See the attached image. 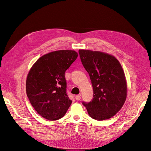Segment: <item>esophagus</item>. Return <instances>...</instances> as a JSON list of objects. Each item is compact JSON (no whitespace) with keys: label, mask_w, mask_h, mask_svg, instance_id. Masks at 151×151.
Instances as JSON below:
<instances>
[{"label":"esophagus","mask_w":151,"mask_h":151,"mask_svg":"<svg viewBox=\"0 0 151 151\" xmlns=\"http://www.w3.org/2000/svg\"><path fill=\"white\" fill-rule=\"evenodd\" d=\"M81 94H79V95H77V96H76V97H75V99H76V100H80V99H81Z\"/></svg>","instance_id":"obj_1"}]
</instances>
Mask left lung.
I'll return each mask as SVG.
<instances>
[{
  "label": "left lung",
  "mask_w": 151,
  "mask_h": 151,
  "mask_svg": "<svg viewBox=\"0 0 151 151\" xmlns=\"http://www.w3.org/2000/svg\"><path fill=\"white\" fill-rule=\"evenodd\" d=\"M79 54L93 91L92 101H83V105L94 119H108L122 108L127 95L122 67L115 57L107 53L80 50Z\"/></svg>",
  "instance_id": "8db88e82"
}]
</instances>
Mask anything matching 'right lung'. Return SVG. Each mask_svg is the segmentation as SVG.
Here are the masks:
<instances>
[{"mask_svg":"<svg viewBox=\"0 0 151 151\" xmlns=\"http://www.w3.org/2000/svg\"><path fill=\"white\" fill-rule=\"evenodd\" d=\"M77 57L73 50L52 51L40 58L30 68L26 80L27 96L35 110L46 119H59L71 104L65 73Z\"/></svg>","mask_w":151,"mask_h":151,"instance_id":"1","label":"right lung"}]
</instances>
